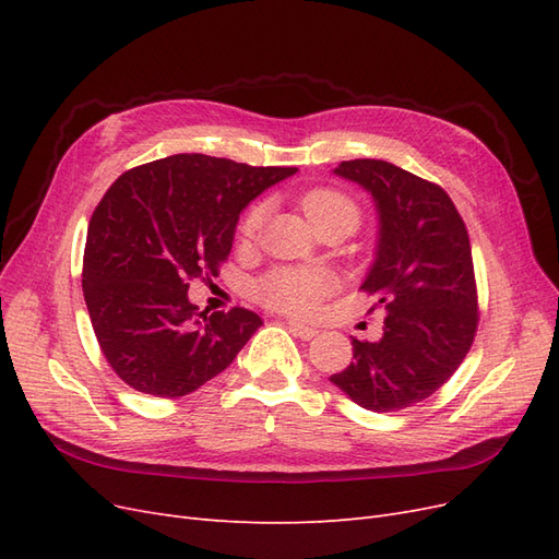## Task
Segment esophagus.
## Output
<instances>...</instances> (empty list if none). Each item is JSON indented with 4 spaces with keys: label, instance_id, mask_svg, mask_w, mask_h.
<instances>
[{
    "label": "esophagus",
    "instance_id": "34e87169",
    "mask_svg": "<svg viewBox=\"0 0 559 559\" xmlns=\"http://www.w3.org/2000/svg\"><path fill=\"white\" fill-rule=\"evenodd\" d=\"M289 331L300 337V341H312V337L317 335V329L312 326H306V324H298V321H289Z\"/></svg>",
    "mask_w": 559,
    "mask_h": 559
}]
</instances>
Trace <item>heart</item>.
<instances>
[{
    "instance_id": "1",
    "label": "heart",
    "mask_w": 559,
    "mask_h": 559,
    "mask_svg": "<svg viewBox=\"0 0 559 559\" xmlns=\"http://www.w3.org/2000/svg\"><path fill=\"white\" fill-rule=\"evenodd\" d=\"M300 207L310 218V224L317 226L321 222H333V218H343L352 228L359 222V207L349 195L335 191V189H312L300 198ZM267 205L257 202L251 205L240 224L242 238H253L259 233ZM333 277L326 270L319 267H277L263 275L253 294L263 302L265 308H273L277 312L292 314V317H310L317 312L319 302L333 292Z\"/></svg>"
}]
</instances>
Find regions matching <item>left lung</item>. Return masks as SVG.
I'll use <instances>...</instances> for the list:
<instances>
[{
  "label": "left lung",
  "mask_w": 559,
  "mask_h": 559,
  "mask_svg": "<svg viewBox=\"0 0 559 559\" xmlns=\"http://www.w3.org/2000/svg\"><path fill=\"white\" fill-rule=\"evenodd\" d=\"M333 173L373 195L380 233L361 292L386 317L378 343L352 337L354 361L329 380L366 411L411 408L452 378L476 337L468 233L441 186L403 167L357 158Z\"/></svg>",
  "instance_id": "obj_1"
}]
</instances>
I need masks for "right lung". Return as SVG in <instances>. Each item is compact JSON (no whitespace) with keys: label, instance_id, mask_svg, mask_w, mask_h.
<instances>
[{"label":"right lung","instance_id":"1","mask_svg":"<svg viewBox=\"0 0 559 559\" xmlns=\"http://www.w3.org/2000/svg\"><path fill=\"white\" fill-rule=\"evenodd\" d=\"M296 170L177 154L109 186L91 216L81 282L99 349L126 384L177 399L238 357L261 317L200 312L189 282L218 275L240 212Z\"/></svg>","mask_w":559,"mask_h":559}]
</instances>
